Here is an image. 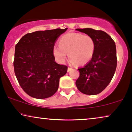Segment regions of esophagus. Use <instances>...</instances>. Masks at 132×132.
Here are the masks:
<instances>
[{
    "label": "esophagus",
    "instance_id": "34e87169",
    "mask_svg": "<svg viewBox=\"0 0 132 132\" xmlns=\"http://www.w3.org/2000/svg\"><path fill=\"white\" fill-rule=\"evenodd\" d=\"M72 70V68H70V67H68V70H67V71L68 72H69V71H71V70Z\"/></svg>",
    "mask_w": 132,
    "mask_h": 132
}]
</instances>
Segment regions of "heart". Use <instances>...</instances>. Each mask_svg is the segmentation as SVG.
I'll return each mask as SVG.
<instances>
[{
    "label": "heart",
    "instance_id": "b5f03b06",
    "mask_svg": "<svg viewBox=\"0 0 132 132\" xmlns=\"http://www.w3.org/2000/svg\"><path fill=\"white\" fill-rule=\"evenodd\" d=\"M95 51L93 38L82 34L70 32L63 35L59 40V46H55L53 53L59 63H64L67 53L72 63L84 65L91 60Z\"/></svg>",
    "mask_w": 132,
    "mask_h": 132
}]
</instances>
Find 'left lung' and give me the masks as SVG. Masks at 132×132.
Here are the masks:
<instances>
[{"mask_svg": "<svg viewBox=\"0 0 132 132\" xmlns=\"http://www.w3.org/2000/svg\"><path fill=\"white\" fill-rule=\"evenodd\" d=\"M76 30L91 37L95 42V51L91 61L78 68L80 76L76 85L85 94L97 95L107 87L115 74L117 64L115 43L102 30L91 28Z\"/></svg>", "mask_w": 132, "mask_h": 132, "instance_id": "1", "label": "left lung"}]
</instances>
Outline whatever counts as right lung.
I'll return each instance as SVG.
<instances>
[{
  "mask_svg": "<svg viewBox=\"0 0 132 132\" xmlns=\"http://www.w3.org/2000/svg\"><path fill=\"white\" fill-rule=\"evenodd\" d=\"M64 29L39 30L23 36L16 44L14 60L15 76L27 94L38 99L53 95L67 66L55 62L53 48Z\"/></svg>",
  "mask_w": 132,
  "mask_h": 132,
  "instance_id": "1",
  "label": "right lung"
}]
</instances>
